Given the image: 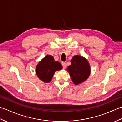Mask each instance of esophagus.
Segmentation results:
<instances>
[{
	"mask_svg": "<svg viewBox=\"0 0 122 122\" xmlns=\"http://www.w3.org/2000/svg\"><path fill=\"white\" fill-rule=\"evenodd\" d=\"M62 65L63 69H65L66 68V63L65 62H62Z\"/></svg>",
	"mask_w": 122,
	"mask_h": 122,
	"instance_id": "obj_1",
	"label": "esophagus"
}]
</instances>
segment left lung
Instances as JSON below:
<instances>
[{
  "instance_id": "1",
  "label": "left lung",
  "mask_w": 122,
  "mask_h": 122,
  "mask_svg": "<svg viewBox=\"0 0 122 122\" xmlns=\"http://www.w3.org/2000/svg\"><path fill=\"white\" fill-rule=\"evenodd\" d=\"M71 65L67 68L73 83L78 85L87 80L91 69L87 60L80 56H74L71 60Z\"/></svg>"
}]
</instances>
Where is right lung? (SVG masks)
I'll list each match as a JSON object with an SVG mask.
<instances>
[{
    "label": "right lung",
    "mask_w": 122,
    "mask_h": 122,
    "mask_svg": "<svg viewBox=\"0 0 122 122\" xmlns=\"http://www.w3.org/2000/svg\"><path fill=\"white\" fill-rule=\"evenodd\" d=\"M62 69V66L59 62L54 61L52 56L47 55L38 64L36 73L41 81L49 83L51 81L55 72Z\"/></svg>",
    "instance_id": "1"
}]
</instances>
